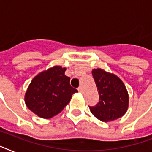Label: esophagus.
Returning <instances> with one entry per match:
<instances>
[{
    "label": "esophagus",
    "mask_w": 152,
    "mask_h": 152,
    "mask_svg": "<svg viewBox=\"0 0 152 152\" xmlns=\"http://www.w3.org/2000/svg\"><path fill=\"white\" fill-rule=\"evenodd\" d=\"M78 91H79V92H80V93L83 92V88H82V87H79Z\"/></svg>",
    "instance_id": "34e87169"
}]
</instances>
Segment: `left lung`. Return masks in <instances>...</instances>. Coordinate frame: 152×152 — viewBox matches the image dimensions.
<instances>
[{
  "label": "left lung",
  "instance_id": "obj_1",
  "mask_svg": "<svg viewBox=\"0 0 152 152\" xmlns=\"http://www.w3.org/2000/svg\"><path fill=\"white\" fill-rule=\"evenodd\" d=\"M92 76L99 90V102L89 106L91 113L105 122L122 117L129 106V95L122 81L100 69L92 70Z\"/></svg>",
  "mask_w": 152,
  "mask_h": 152
}]
</instances>
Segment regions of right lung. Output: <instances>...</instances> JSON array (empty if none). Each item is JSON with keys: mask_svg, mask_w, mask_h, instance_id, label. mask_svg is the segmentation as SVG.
<instances>
[{"mask_svg": "<svg viewBox=\"0 0 152 152\" xmlns=\"http://www.w3.org/2000/svg\"><path fill=\"white\" fill-rule=\"evenodd\" d=\"M65 68L55 66L37 75L25 95L27 108L42 118L57 115L78 91L70 85V78L64 75Z\"/></svg>", "mask_w": 152, "mask_h": 152, "instance_id": "right-lung-1", "label": "right lung"}]
</instances>
